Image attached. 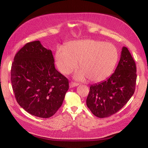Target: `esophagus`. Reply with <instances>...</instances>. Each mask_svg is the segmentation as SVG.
Here are the masks:
<instances>
[{"instance_id":"34e87169","label":"esophagus","mask_w":148,"mask_h":148,"mask_svg":"<svg viewBox=\"0 0 148 148\" xmlns=\"http://www.w3.org/2000/svg\"><path fill=\"white\" fill-rule=\"evenodd\" d=\"M79 84L77 83H75V82H70V84H69V86H70V88H73V87H75V86H78Z\"/></svg>"}]
</instances>
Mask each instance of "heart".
Instances as JSON below:
<instances>
[{"label":"heart","instance_id":"b5f03b06","mask_svg":"<svg viewBox=\"0 0 148 148\" xmlns=\"http://www.w3.org/2000/svg\"><path fill=\"white\" fill-rule=\"evenodd\" d=\"M56 65L60 72L69 74L78 65L81 70L75 74L79 80L86 78L91 82H100L109 77L119 59L118 49L114 44L99 40L71 41L56 52Z\"/></svg>","mask_w":148,"mask_h":148}]
</instances>
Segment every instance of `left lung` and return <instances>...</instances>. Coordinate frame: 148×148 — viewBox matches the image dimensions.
Instances as JSON below:
<instances>
[{"instance_id":"left-lung-1","label":"left lung","mask_w":148,"mask_h":148,"mask_svg":"<svg viewBox=\"0 0 148 148\" xmlns=\"http://www.w3.org/2000/svg\"><path fill=\"white\" fill-rule=\"evenodd\" d=\"M136 66L130 52L123 47L120 59L114 73L105 81L91 85L86 105L99 118L117 113L135 92Z\"/></svg>"}]
</instances>
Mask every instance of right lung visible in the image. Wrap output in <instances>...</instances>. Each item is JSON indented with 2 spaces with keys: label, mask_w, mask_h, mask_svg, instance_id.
I'll return each mask as SVG.
<instances>
[{
  "label": "right lung",
  "mask_w": 148,
  "mask_h": 148,
  "mask_svg": "<svg viewBox=\"0 0 148 148\" xmlns=\"http://www.w3.org/2000/svg\"><path fill=\"white\" fill-rule=\"evenodd\" d=\"M11 82L18 104L41 118L56 113L69 88L68 79L55 68L52 51L39 41L26 44L16 53Z\"/></svg>",
  "instance_id": "right-lung-1"
}]
</instances>
